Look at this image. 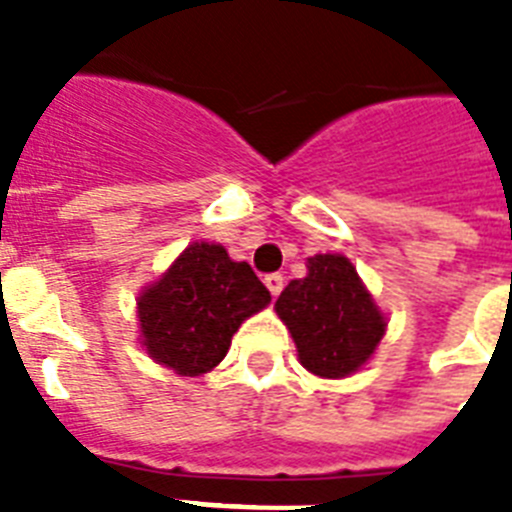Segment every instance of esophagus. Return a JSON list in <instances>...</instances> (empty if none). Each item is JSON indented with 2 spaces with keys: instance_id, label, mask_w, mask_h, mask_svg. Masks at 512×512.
Listing matches in <instances>:
<instances>
[{
  "instance_id": "34e87169",
  "label": "esophagus",
  "mask_w": 512,
  "mask_h": 512,
  "mask_svg": "<svg viewBox=\"0 0 512 512\" xmlns=\"http://www.w3.org/2000/svg\"><path fill=\"white\" fill-rule=\"evenodd\" d=\"M263 281H265V287H268V292H271L273 297L281 295V289H284V276H281V273H268Z\"/></svg>"
}]
</instances>
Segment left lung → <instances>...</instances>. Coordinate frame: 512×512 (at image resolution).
Returning a JSON list of instances; mask_svg holds the SVG:
<instances>
[{
    "mask_svg": "<svg viewBox=\"0 0 512 512\" xmlns=\"http://www.w3.org/2000/svg\"><path fill=\"white\" fill-rule=\"evenodd\" d=\"M276 313L295 337L305 369L319 377L356 372L385 332L382 313L342 255L311 257L308 276L289 281Z\"/></svg>",
    "mask_w": 512,
    "mask_h": 512,
    "instance_id": "left-lung-1",
    "label": "left lung"
}]
</instances>
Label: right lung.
<instances>
[{
    "label": "right lung",
    "mask_w": 512,
    "mask_h": 512,
    "mask_svg": "<svg viewBox=\"0 0 512 512\" xmlns=\"http://www.w3.org/2000/svg\"><path fill=\"white\" fill-rule=\"evenodd\" d=\"M268 300L247 263H233L220 244L196 241L140 297L143 345L159 364L196 377L223 361L241 321Z\"/></svg>",
    "instance_id": "1"
}]
</instances>
